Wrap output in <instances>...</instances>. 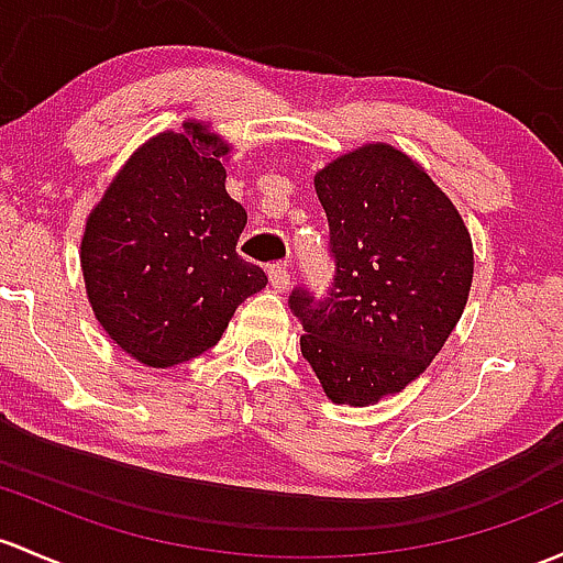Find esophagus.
I'll use <instances>...</instances> for the list:
<instances>
[{"label":"esophagus","instance_id":"obj_1","mask_svg":"<svg viewBox=\"0 0 563 563\" xmlns=\"http://www.w3.org/2000/svg\"><path fill=\"white\" fill-rule=\"evenodd\" d=\"M266 272H269V280L275 291H286V288L291 286V272H288L283 264H272Z\"/></svg>","mask_w":563,"mask_h":563}]
</instances>
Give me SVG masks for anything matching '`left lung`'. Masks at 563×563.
Returning a JSON list of instances; mask_svg holds the SVG:
<instances>
[{
	"instance_id": "left-lung-1",
	"label": "left lung",
	"mask_w": 563,
	"mask_h": 563,
	"mask_svg": "<svg viewBox=\"0 0 563 563\" xmlns=\"http://www.w3.org/2000/svg\"><path fill=\"white\" fill-rule=\"evenodd\" d=\"M336 275L323 299L291 294L310 361L334 405L366 407L421 377L464 312L472 236L416 158L366 142L316 173Z\"/></svg>"
}]
</instances>
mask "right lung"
Wrapping results in <instances>:
<instances>
[{
	"instance_id": "1",
	"label": "right lung",
	"mask_w": 563,
	"mask_h": 563,
	"mask_svg": "<svg viewBox=\"0 0 563 563\" xmlns=\"http://www.w3.org/2000/svg\"><path fill=\"white\" fill-rule=\"evenodd\" d=\"M232 142L205 121L158 132L118 169L80 240L86 294L104 334L142 366L167 369L216 345L262 291L236 256L247 212L227 194Z\"/></svg>"
}]
</instances>
